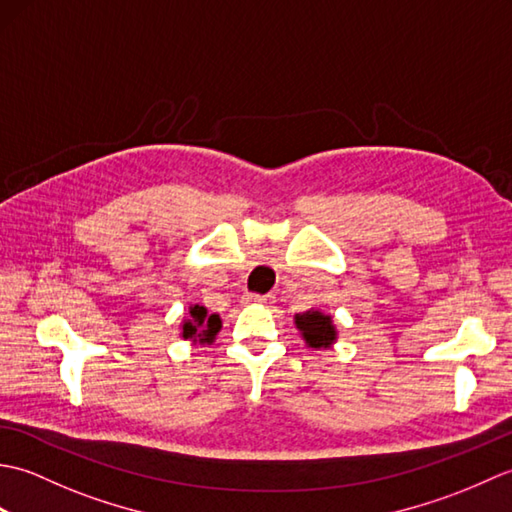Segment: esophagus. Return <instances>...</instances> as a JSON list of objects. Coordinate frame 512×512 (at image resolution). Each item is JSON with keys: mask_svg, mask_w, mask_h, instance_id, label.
I'll return each mask as SVG.
<instances>
[{"mask_svg": "<svg viewBox=\"0 0 512 512\" xmlns=\"http://www.w3.org/2000/svg\"><path fill=\"white\" fill-rule=\"evenodd\" d=\"M270 297H262V295H246L244 297V301L246 303H255V306H257V303H266Z\"/></svg>", "mask_w": 512, "mask_h": 512, "instance_id": "34e87169", "label": "esophagus"}]
</instances>
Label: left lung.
Listing matches in <instances>:
<instances>
[{"label": "left lung", "instance_id": "1", "mask_svg": "<svg viewBox=\"0 0 512 512\" xmlns=\"http://www.w3.org/2000/svg\"><path fill=\"white\" fill-rule=\"evenodd\" d=\"M295 328L299 330L301 339L306 341L312 350H328L339 339L336 325L332 321V314H325L319 308H310L303 314H295Z\"/></svg>", "mask_w": 512, "mask_h": 512}]
</instances>
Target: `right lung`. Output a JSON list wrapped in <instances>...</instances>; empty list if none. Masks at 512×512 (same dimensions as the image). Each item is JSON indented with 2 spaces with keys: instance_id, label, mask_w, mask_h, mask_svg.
Masks as SVG:
<instances>
[{
  "instance_id": "add662e5",
  "label": "right lung",
  "mask_w": 512,
  "mask_h": 512,
  "mask_svg": "<svg viewBox=\"0 0 512 512\" xmlns=\"http://www.w3.org/2000/svg\"><path fill=\"white\" fill-rule=\"evenodd\" d=\"M222 330L220 314H211L204 306H189L187 317L180 323V336L184 341L211 345L215 341L217 332Z\"/></svg>"
}]
</instances>
